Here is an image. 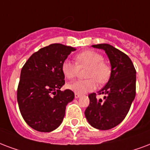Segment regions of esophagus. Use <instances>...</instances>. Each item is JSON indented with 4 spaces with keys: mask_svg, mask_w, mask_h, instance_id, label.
I'll use <instances>...</instances> for the list:
<instances>
[{
    "mask_svg": "<svg viewBox=\"0 0 150 150\" xmlns=\"http://www.w3.org/2000/svg\"><path fill=\"white\" fill-rule=\"evenodd\" d=\"M81 97V94H79V93H75V98H79Z\"/></svg>",
    "mask_w": 150,
    "mask_h": 150,
    "instance_id": "obj_1",
    "label": "esophagus"
}]
</instances>
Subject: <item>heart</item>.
<instances>
[{
	"label": "heart",
	"mask_w": 150,
	"mask_h": 150,
	"mask_svg": "<svg viewBox=\"0 0 150 150\" xmlns=\"http://www.w3.org/2000/svg\"><path fill=\"white\" fill-rule=\"evenodd\" d=\"M100 53L93 50H85L75 57L76 64L65 60L61 64V71L67 79L77 75L79 67H87L85 80H76L67 84V88L75 93H84L93 91L99 84L107 83L111 76V67L104 61Z\"/></svg>",
	"instance_id": "obj_1"
}]
</instances>
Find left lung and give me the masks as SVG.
<instances>
[{
	"mask_svg": "<svg viewBox=\"0 0 150 150\" xmlns=\"http://www.w3.org/2000/svg\"><path fill=\"white\" fill-rule=\"evenodd\" d=\"M105 50L111 64V76L98 92L105 94L98 100L96 93L89 95L90 105L85 111L90 125L99 130H109L122 122L128 113L136 93V71L129 57L108 44L92 45Z\"/></svg>",
	"mask_w": 150,
	"mask_h": 150,
	"instance_id": "1",
	"label": "left lung"
}]
</instances>
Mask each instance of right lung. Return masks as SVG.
Listing matches in <instances>:
<instances>
[{
	"label": "right lung",
	"mask_w": 150,
	"mask_h": 150,
	"mask_svg": "<svg viewBox=\"0 0 150 150\" xmlns=\"http://www.w3.org/2000/svg\"><path fill=\"white\" fill-rule=\"evenodd\" d=\"M75 49L51 44L30 56L21 70L17 100L23 118L38 131L50 132L61 124L66 106L75 93L61 91L64 75L61 64Z\"/></svg>",
	"instance_id": "right-lung-1"
}]
</instances>
